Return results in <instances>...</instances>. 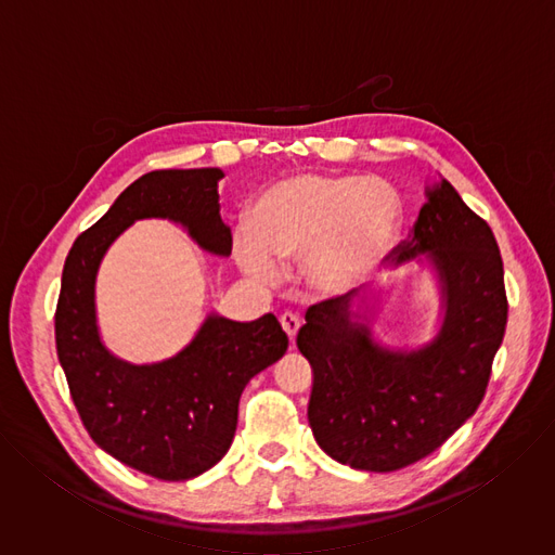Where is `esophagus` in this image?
<instances>
[{
    "instance_id": "1",
    "label": "esophagus",
    "mask_w": 555,
    "mask_h": 555,
    "mask_svg": "<svg viewBox=\"0 0 555 555\" xmlns=\"http://www.w3.org/2000/svg\"><path fill=\"white\" fill-rule=\"evenodd\" d=\"M281 325H283L287 338L294 343V338H296V334H298V330H300V319H298V315L292 313V311H285V313L281 315Z\"/></svg>"
}]
</instances>
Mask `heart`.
<instances>
[{
  "instance_id": "b5f03b06",
  "label": "heart",
  "mask_w": 555,
  "mask_h": 555,
  "mask_svg": "<svg viewBox=\"0 0 555 555\" xmlns=\"http://www.w3.org/2000/svg\"><path fill=\"white\" fill-rule=\"evenodd\" d=\"M402 225V199L379 178L296 173L266 186L248 230L232 240L236 268L274 285L302 257L300 276L319 300H347L386 263Z\"/></svg>"
}]
</instances>
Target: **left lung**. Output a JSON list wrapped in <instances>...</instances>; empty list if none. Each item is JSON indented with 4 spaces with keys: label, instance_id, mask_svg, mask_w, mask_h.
I'll list each match as a JSON object with an SVG mask.
<instances>
[{
    "label": "left lung",
    "instance_id": "left-lung-1",
    "mask_svg": "<svg viewBox=\"0 0 555 555\" xmlns=\"http://www.w3.org/2000/svg\"><path fill=\"white\" fill-rule=\"evenodd\" d=\"M398 266L428 268L437 325L415 347L384 343L386 294L358 305H311L296 336L313 373L307 420L334 461L362 472L402 469L452 437L477 413L507 325L503 261L490 225L437 176Z\"/></svg>",
    "mask_w": 555,
    "mask_h": 555
}]
</instances>
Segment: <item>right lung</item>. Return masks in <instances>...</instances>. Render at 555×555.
<instances>
[{
    "label": "right lung",
    "instance_id": "right-lung-1",
    "mask_svg": "<svg viewBox=\"0 0 555 555\" xmlns=\"http://www.w3.org/2000/svg\"><path fill=\"white\" fill-rule=\"evenodd\" d=\"M221 169L151 171L74 242L56 307V351L88 433L120 463L163 481H189L228 452L246 384L281 360L287 336L276 315L236 323L206 313L176 356L133 364L103 340L96 276L107 250L140 219L182 225L199 250L230 257V225L219 212Z\"/></svg>",
    "mask_w": 555,
    "mask_h": 555
}]
</instances>
